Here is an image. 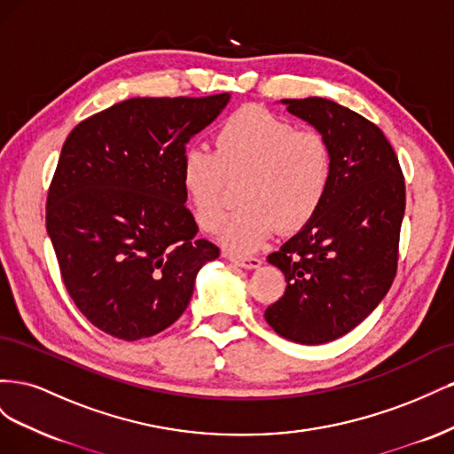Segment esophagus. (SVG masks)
Masks as SVG:
<instances>
[{"mask_svg": "<svg viewBox=\"0 0 454 454\" xmlns=\"http://www.w3.org/2000/svg\"><path fill=\"white\" fill-rule=\"evenodd\" d=\"M227 259L232 261V263H237L239 267H244V269H259L261 267V259L259 257H252V255L229 254Z\"/></svg>", "mask_w": 454, "mask_h": 454, "instance_id": "1", "label": "esophagus"}]
</instances>
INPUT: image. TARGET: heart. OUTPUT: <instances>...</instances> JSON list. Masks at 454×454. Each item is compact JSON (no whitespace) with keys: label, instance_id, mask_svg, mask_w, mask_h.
Listing matches in <instances>:
<instances>
[{"label":"heart","instance_id":"obj_1","mask_svg":"<svg viewBox=\"0 0 454 454\" xmlns=\"http://www.w3.org/2000/svg\"><path fill=\"white\" fill-rule=\"evenodd\" d=\"M333 176V155L318 130H295L269 109L231 114L214 136V153L191 147L182 182L197 223L215 231L228 211L231 184H241L245 206L217 237L229 248L254 252L277 227L295 231L318 214Z\"/></svg>","mask_w":454,"mask_h":454}]
</instances>
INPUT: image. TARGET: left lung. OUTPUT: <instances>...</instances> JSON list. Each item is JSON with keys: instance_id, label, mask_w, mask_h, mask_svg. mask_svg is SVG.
<instances>
[{"instance_id": "8db88e82", "label": "left lung", "mask_w": 454, "mask_h": 454, "mask_svg": "<svg viewBox=\"0 0 454 454\" xmlns=\"http://www.w3.org/2000/svg\"><path fill=\"white\" fill-rule=\"evenodd\" d=\"M282 104L325 136L333 176L318 214L267 257L287 286L265 320L287 340L324 345L365 320L388 294L405 182L387 136L360 114L318 96Z\"/></svg>"}]
</instances>
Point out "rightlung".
I'll return each instance as SVG.
<instances>
[{
	"mask_svg": "<svg viewBox=\"0 0 454 454\" xmlns=\"http://www.w3.org/2000/svg\"><path fill=\"white\" fill-rule=\"evenodd\" d=\"M229 94L130 98L67 136L47 195V232L67 294L104 333L138 340L172 325L219 248L185 208L187 142Z\"/></svg>",
	"mask_w": 454,
	"mask_h": 454,
	"instance_id": "right-lung-1",
	"label": "right lung"
}]
</instances>
